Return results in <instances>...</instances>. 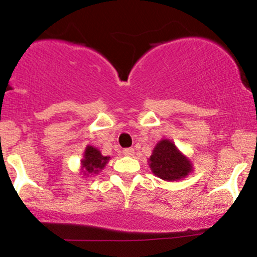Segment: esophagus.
I'll return each mask as SVG.
<instances>
[{
    "label": "esophagus",
    "instance_id": "1",
    "mask_svg": "<svg viewBox=\"0 0 257 257\" xmlns=\"http://www.w3.org/2000/svg\"><path fill=\"white\" fill-rule=\"evenodd\" d=\"M123 155L133 156L134 155V149H133V148H128V149H124L123 150Z\"/></svg>",
    "mask_w": 257,
    "mask_h": 257
}]
</instances>
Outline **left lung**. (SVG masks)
Here are the masks:
<instances>
[{
    "label": "left lung",
    "instance_id": "8db88e82",
    "mask_svg": "<svg viewBox=\"0 0 257 257\" xmlns=\"http://www.w3.org/2000/svg\"><path fill=\"white\" fill-rule=\"evenodd\" d=\"M148 161L151 172L167 182L182 180L193 171L192 161L183 155L170 139H161Z\"/></svg>",
    "mask_w": 257,
    "mask_h": 257
}]
</instances>
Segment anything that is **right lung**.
<instances>
[{
  "instance_id": "obj_1",
  "label": "right lung",
  "mask_w": 257,
  "mask_h": 257,
  "mask_svg": "<svg viewBox=\"0 0 257 257\" xmlns=\"http://www.w3.org/2000/svg\"><path fill=\"white\" fill-rule=\"evenodd\" d=\"M109 160L110 156H103L97 148L87 145L81 159V172L85 176L98 175V172H101L106 167Z\"/></svg>"
}]
</instances>
